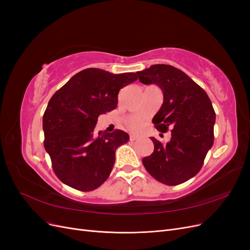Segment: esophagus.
<instances>
[{
    "instance_id": "34e87169",
    "label": "esophagus",
    "mask_w": 250,
    "mask_h": 250,
    "mask_svg": "<svg viewBox=\"0 0 250 250\" xmlns=\"http://www.w3.org/2000/svg\"><path fill=\"white\" fill-rule=\"evenodd\" d=\"M139 139V137H138V135H134V134H131L130 135V141H137Z\"/></svg>"
}]
</instances>
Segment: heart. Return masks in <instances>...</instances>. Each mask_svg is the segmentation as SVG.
<instances>
[{"mask_svg": "<svg viewBox=\"0 0 250 250\" xmlns=\"http://www.w3.org/2000/svg\"><path fill=\"white\" fill-rule=\"evenodd\" d=\"M130 127L132 128V129H137V128L140 127V123H139V122H133V123L130 125Z\"/></svg>", "mask_w": 250, "mask_h": 250, "instance_id": "obj_1", "label": "heart"}]
</instances>
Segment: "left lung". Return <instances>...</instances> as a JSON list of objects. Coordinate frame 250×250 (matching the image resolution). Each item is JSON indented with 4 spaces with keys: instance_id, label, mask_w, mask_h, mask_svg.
Masks as SVG:
<instances>
[{
    "instance_id": "left-lung-1",
    "label": "left lung",
    "mask_w": 250,
    "mask_h": 250,
    "mask_svg": "<svg viewBox=\"0 0 250 250\" xmlns=\"http://www.w3.org/2000/svg\"><path fill=\"white\" fill-rule=\"evenodd\" d=\"M144 84L161 87L164 102L152 122L171 140L162 144L151 138L154 150L143 158L151 176L168 186L185 183L197 174L214 144L216 113L208 94L186 73L169 64H153L137 72Z\"/></svg>"
}]
</instances>
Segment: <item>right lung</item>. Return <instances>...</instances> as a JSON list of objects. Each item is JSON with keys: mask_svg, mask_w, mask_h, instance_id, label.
Listing matches in <instances>:
<instances>
[{"mask_svg": "<svg viewBox=\"0 0 250 250\" xmlns=\"http://www.w3.org/2000/svg\"><path fill=\"white\" fill-rule=\"evenodd\" d=\"M138 79L135 73L85 69L52 96L42 118L43 145L63 184L82 192L99 188L109 176L116 150L129 141L120 129L95 132L98 117L117 107L119 90Z\"/></svg>", "mask_w": 250, "mask_h": 250, "instance_id": "1", "label": "right lung"}]
</instances>
